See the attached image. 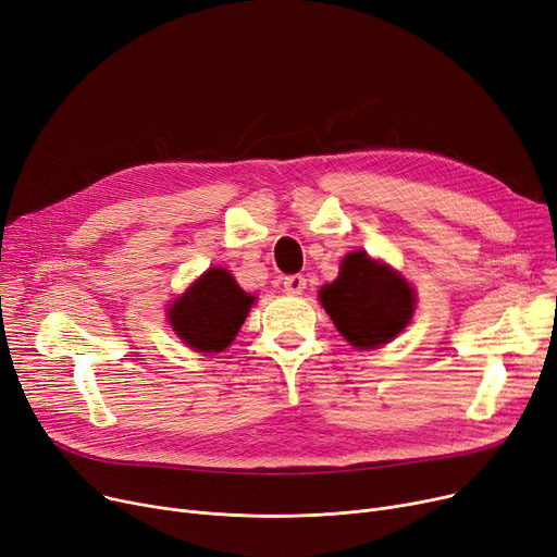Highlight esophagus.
I'll return each instance as SVG.
<instances>
[{
    "label": "esophagus",
    "instance_id": "obj_1",
    "mask_svg": "<svg viewBox=\"0 0 557 557\" xmlns=\"http://www.w3.org/2000/svg\"><path fill=\"white\" fill-rule=\"evenodd\" d=\"M305 288H307V280L302 275H286L284 277V294L300 296Z\"/></svg>",
    "mask_w": 557,
    "mask_h": 557
}]
</instances>
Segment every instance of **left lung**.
<instances>
[{"label":"left lung","instance_id":"8db88e82","mask_svg":"<svg viewBox=\"0 0 557 557\" xmlns=\"http://www.w3.org/2000/svg\"><path fill=\"white\" fill-rule=\"evenodd\" d=\"M320 302L345 341L355 347H376L408 325L416 296L386 263L357 250L345 255L338 277L320 288Z\"/></svg>","mask_w":557,"mask_h":557}]
</instances>
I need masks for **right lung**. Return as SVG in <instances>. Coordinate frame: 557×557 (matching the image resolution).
I'll list each match as a JSON object with an SVG mask.
<instances>
[{
	"label": "right lung",
	"instance_id": "add662e5",
	"mask_svg": "<svg viewBox=\"0 0 557 557\" xmlns=\"http://www.w3.org/2000/svg\"><path fill=\"white\" fill-rule=\"evenodd\" d=\"M252 300L227 271L210 269L169 309V320L198 352H223L237 336Z\"/></svg>",
	"mask_w": 557,
	"mask_h": 557
}]
</instances>
